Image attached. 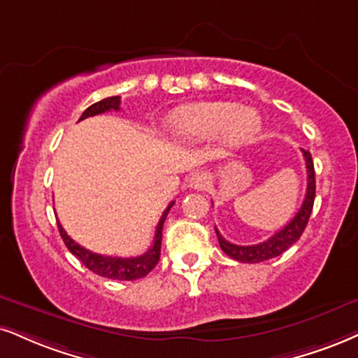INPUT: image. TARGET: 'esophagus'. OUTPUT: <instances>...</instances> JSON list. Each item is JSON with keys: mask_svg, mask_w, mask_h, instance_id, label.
Wrapping results in <instances>:
<instances>
[{"mask_svg": "<svg viewBox=\"0 0 358 358\" xmlns=\"http://www.w3.org/2000/svg\"><path fill=\"white\" fill-rule=\"evenodd\" d=\"M207 182H209L207 174H204V172H196V174H192V178L189 179V187L199 191V189H204L207 186Z\"/></svg>", "mask_w": 358, "mask_h": 358, "instance_id": "1", "label": "esophagus"}]
</instances>
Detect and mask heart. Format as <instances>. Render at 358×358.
I'll list each match as a JSON object with an SVG mask.
<instances>
[{"label":"heart","mask_w":358,"mask_h":358,"mask_svg":"<svg viewBox=\"0 0 358 358\" xmlns=\"http://www.w3.org/2000/svg\"><path fill=\"white\" fill-rule=\"evenodd\" d=\"M167 127L180 139H210L222 132L231 148L252 139L260 129V117L252 109H241L236 103H197L176 109L167 117Z\"/></svg>","instance_id":"b5f03b06"}]
</instances>
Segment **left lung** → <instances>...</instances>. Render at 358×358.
I'll return each mask as SVG.
<instances>
[{"label": "left lung", "mask_w": 358, "mask_h": 358, "mask_svg": "<svg viewBox=\"0 0 358 358\" xmlns=\"http://www.w3.org/2000/svg\"><path fill=\"white\" fill-rule=\"evenodd\" d=\"M302 152H303V159H306V166H307V191L299 213L294 215V219L290 220L284 229H280L279 232L273 234L271 239L260 242V244H255V245L231 244V242L224 239V237L220 236V232L215 229L220 249H222L229 257H232L234 260H239V262H244V264L264 262V260H268L272 257H277V255L284 254L290 245L295 244V242L301 239L302 232L306 231L308 217H310L312 214V207H314V199H315L314 161H312L310 152L303 151V149Z\"/></svg>", "instance_id": "1"}]
</instances>
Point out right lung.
I'll return each mask as SVG.
<instances>
[{"instance_id":"add662e5","label":"right lung","mask_w":358,"mask_h":358,"mask_svg":"<svg viewBox=\"0 0 358 358\" xmlns=\"http://www.w3.org/2000/svg\"><path fill=\"white\" fill-rule=\"evenodd\" d=\"M119 104H121V98L119 96H113V98H106L99 103H94L90 108L86 109L85 113L81 114L79 121L83 119L96 116V114H103L108 111H119ZM174 206V201L167 206V209L162 214L161 220H159L156 227V236H154V242L151 249L143 255H138V257H113V255H101L96 252H91V250L85 249L83 245H79L78 242H74L71 237L66 234V231L57 222V229H59L61 237H63L66 247L69 249V252L81 260L85 266L90 268L91 272L98 273L101 277H106V279L113 280H136L143 279V277L148 275L149 272L156 267L159 262V255H161V241H162V226H164V220L169 214L171 207Z\"/></svg>"}]
</instances>
